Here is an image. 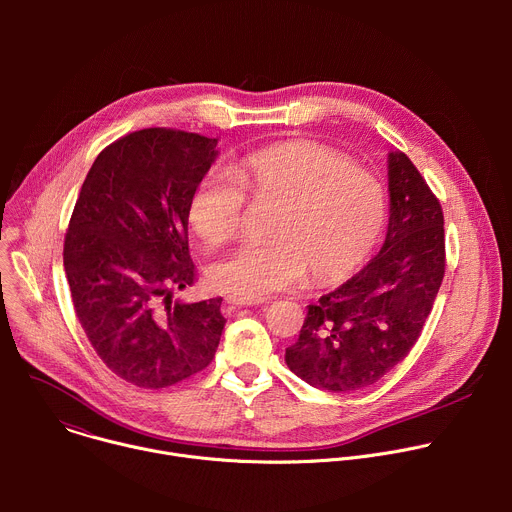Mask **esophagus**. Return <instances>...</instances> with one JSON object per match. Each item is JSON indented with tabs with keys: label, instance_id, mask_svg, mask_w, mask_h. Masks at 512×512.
<instances>
[{
	"label": "esophagus",
	"instance_id": "1",
	"mask_svg": "<svg viewBox=\"0 0 512 512\" xmlns=\"http://www.w3.org/2000/svg\"><path fill=\"white\" fill-rule=\"evenodd\" d=\"M225 302L233 308H249V306H259L261 304V302H249V300H241V298H233V296H229Z\"/></svg>",
	"mask_w": 512,
	"mask_h": 512
}]
</instances>
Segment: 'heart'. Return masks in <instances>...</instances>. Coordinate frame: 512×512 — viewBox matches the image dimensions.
Here are the masks:
<instances>
[{
    "mask_svg": "<svg viewBox=\"0 0 512 512\" xmlns=\"http://www.w3.org/2000/svg\"><path fill=\"white\" fill-rule=\"evenodd\" d=\"M229 176L206 174L190 192L186 218L206 245L231 241L243 223L245 196L279 204L267 235L208 267L214 289L259 302L300 281L338 283L362 267L387 227L383 182L367 168L322 143L296 139L257 150L231 166Z\"/></svg>",
    "mask_w": 512,
    "mask_h": 512,
    "instance_id": "b5f03b06",
    "label": "heart"
}]
</instances>
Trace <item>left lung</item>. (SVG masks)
I'll return each mask as SVG.
<instances>
[{
  "label": "left lung",
  "instance_id": "8db88e82",
  "mask_svg": "<svg viewBox=\"0 0 512 512\" xmlns=\"http://www.w3.org/2000/svg\"><path fill=\"white\" fill-rule=\"evenodd\" d=\"M391 216L375 259L308 306L289 371L314 387L348 393L399 364L421 336L446 273L444 212L413 162L389 156Z\"/></svg>",
  "mask_w": 512,
  "mask_h": 512
}]
</instances>
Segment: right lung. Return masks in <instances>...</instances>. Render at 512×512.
<instances>
[{"label": "right lung", "instance_id": "right-lung-1", "mask_svg": "<svg viewBox=\"0 0 512 512\" xmlns=\"http://www.w3.org/2000/svg\"><path fill=\"white\" fill-rule=\"evenodd\" d=\"M216 139L168 127L127 133L97 156L64 235L72 306L99 358L123 381L166 389L206 369L223 298L174 302L196 281L186 204Z\"/></svg>", "mask_w": 512, "mask_h": 512}]
</instances>
